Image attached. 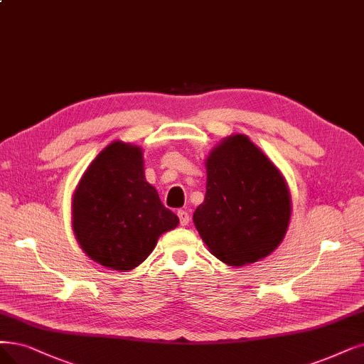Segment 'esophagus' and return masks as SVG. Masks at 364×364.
Returning a JSON list of instances; mask_svg holds the SVG:
<instances>
[{
    "label": "esophagus",
    "instance_id": "obj_1",
    "mask_svg": "<svg viewBox=\"0 0 364 364\" xmlns=\"http://www.w3.org/2000/svg\"><path fill=\"white\" fill-rule=\"evenodd\" d=\"M178 216H179V221H181L182 227L190 224V215H188L186 210H178Z\"/></svg>",
    "mask_w": 364,
    "mask_h": 364
}]
</instances>
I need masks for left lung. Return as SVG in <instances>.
I'll return each mask as SVG.
<instances>
[{
    "label": "left lung",
    "mask_w": 364,
    "mask_h": 364,
    "mask_svg": "<svg viewBox=\"0 0 364 364\" xmlns=\"http://www.w3.org/2000/svg\"><path fill=\"white\" fill-rule=\"evenodd\" d=\"M206 173L205 201L193 220L210 254L236 267L270 255L291 218L281 170L248 136L231 134L210 151Z\"/></svg>",
    "instance_id": "8db88e82"
}]
</instances>
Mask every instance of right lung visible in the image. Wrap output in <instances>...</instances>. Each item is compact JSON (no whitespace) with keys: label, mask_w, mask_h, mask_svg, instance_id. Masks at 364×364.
Segmentation results:
<instances>
[{"label":"right lung","mask_w":364,"mask_h":364,"mask_svg":"<svg viewBox=\"0 0 364 364\" xmlns=\"http://www.w3.org/2000/svg\"><path fill=\"white\" fill-rule=\"evenodd\" d=\"M179 218L144 178L141 148L112 141L85 170L71 198V227L83 252L112 270L129 272L149 257Z\"/></svg>","instance_id":"obj_1"}]
</instances>
